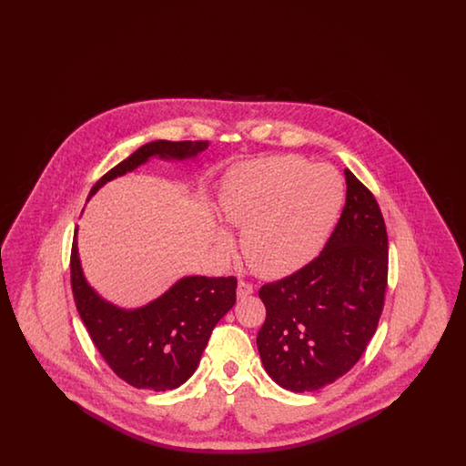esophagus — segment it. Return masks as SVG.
<instances>
[{"mask_svg":"<svg viewBox=\"0 0 466 466\" xmlns=\"http://www.w3.org/2000/svg\"><path fill=\"white\" fill-rule=\"evenodd\" d=\"M251 293H253V285L251 283H248V281H239L238 283V297L239 299H244V297H248Z\"/></svg>","mask_w":466,"mask_h":466,"instance_id":"esophagus-1","label":"esophagus"}]
</instances>
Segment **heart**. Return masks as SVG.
Masks as SVG:
<instances>
[{"instance_id":"obj_1","label":"heart","mask_w":466,"mask_h":466,"mask_svg":"<svg viewBox=\"0 0 466 466\" xmlns=\"http://www.w3.org/2000/svg\"><path fill=\"white\" fill-rule=\"evenodd\" d=\"M344 198L339 173L327 164L295 156H274L238 164L223 177L218 209L241 230L246 262L267 278H281L321 251ZM218 251L228 253L232 238L217 228Z\"/></svg>"}]
</instances>
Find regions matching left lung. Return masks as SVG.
Segmentation results:
<instances>
[{
    "instance_id": "left-lung-1",
    "label": "left lung",
    "mask_w": 466,
    "mask_h": 466,
    "mask_svg": "<svg viewBox=\"0 0 466 466\" xmlns=\"http://www.w3.org/2000/svg\"><path fill=\"white\" fill-rule=\"evenodd\" d=\"M346 204L319 257L264 285L257 346L267 374L304 393L350 372L376 333L388 283V234L372 192L346 169Z\"/></svg>"
}]
</instances>
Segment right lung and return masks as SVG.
<instances>
[{
  "mask_svg": "<svg viewBox=\"0 0 466 466\" xmlns=\"http://www.w3.org/2000/svg\"><path fill=\"white\" fill-rule=\"evenodd\" d=\"M208 147L209 141L147 143L101 177L89 199L103 185L137 169L152 157L187 160ZM76 232L78 227L71 248V289L97 351L116 376L137 390L166 391L181 386L196 372L213 329L236 304L238 279L185 276L147 306L124 309L105 300L87 283Z\"/></svg>",
  "mask_w": 466,
  "mask_h": 466,
  "instance_id": "add662e5",
  "label": "right lung"
}]
</instances>
